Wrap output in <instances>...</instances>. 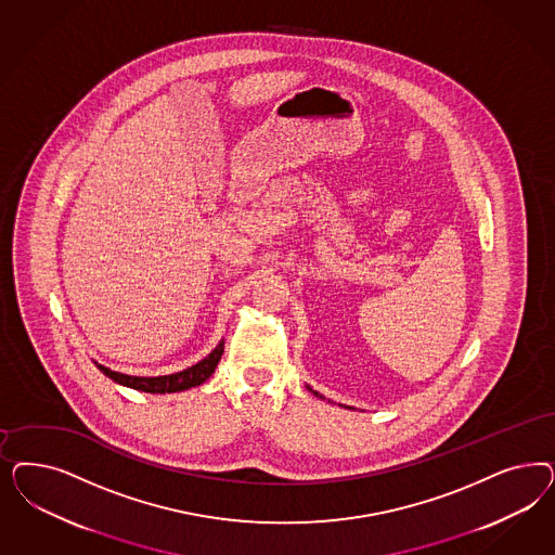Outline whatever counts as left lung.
<instances>
[{
    "label": "left lung",
    "mask_w": 555,
    "mask_h": 555,
    "mask_svg": "<svg viewBox=\"0 0 555 555\" xmlns=\"http://www.w3.org/2000/svg\"><path fill=\"white\" fill-rule=\"evenodd\" d=\"M308 390H310V392L314 393V396H319V398H322L321 393L314 392V390H312V388H308Z\"/></svg>",
    "instance_id": "obj_1"
}]
</instances>
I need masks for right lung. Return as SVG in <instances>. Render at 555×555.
Masks as SVG:
<instances>
[{
  "instance_id": "1",
  "label": "right lung",
  "mask_w": 555,
  "mask_h": 555,
  "mask_svg": "<svg viewBox=\"0 0 555 555\" xmlns=\"http://www.w3.org/2000/svg\"><path fill=\"white\" fill-rule=\"evenodd\" d=\"M224 353V340H220L215 347V351L210 356L197 361L196 365L178 372V374H169V376H157V377H141V376H126L120 372H112L106 365L93 361L98 365V370L104 374V376L114 379L116 384L126 386V388H132V390H141V392L149 393H171V392H183V390H190V388H196L199 384H204L208 377L215 374L216 365Z\"/></svg>"
}]
</instances>
